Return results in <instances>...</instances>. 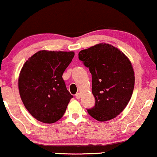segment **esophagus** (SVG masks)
Here are the masks:
<instances>
[{"instance_id": "esophagus-1", "label": "esophagus", "mask_w": 157, "mask_h": 157, "mask_svg": "<svg viewBox=\"0 0 157 157\" xmlns=\"http://www.w3.org/2000/svg\"><path fill=\"white\" fill-rule=\"evenodd\" d=\"M81 97V93H77L76 94V98H77V99H79Z\"/></svg>"}]
</instances>
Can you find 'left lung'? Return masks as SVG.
Masks as SVG:
<instances>
[{
  "mask_svg": "<svg viewBox=\"0 0 157 157\" xmlns=\"http://www.w3.org/2000/svg\"><path fill=\"white\" fill-rule=\"evenodd\" d=\"M78 59L92 75L96 104L87 109L98 121L114 119L127 106L134 88V71L128 57L117 47L98 44L83 49Z\"/></svg>",
  "mask_w": 157,
  "mask_h": 157,
  "instance_id": "left-lung-1",
  "label": "left lung"
}]
</instances>
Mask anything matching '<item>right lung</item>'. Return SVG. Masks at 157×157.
<instances>
[{
  "instance_id": "1",
  "label": "right lung",
  "mask_w": 157,
  "mask_h": 157,
  "mask_svg": "<svg viewBox=\"0 0 157 157\" xmlns=\"http://www.w3.org/2000/svg\"><path fill=\"white\" fill-rule=\"evenodd\" d=\"M74 51L42 50L30 57L21 68L18 90L28 111L38 121L52 124L63 117L73 98L62 76Z\"/></svg>"
}]
</instances>
